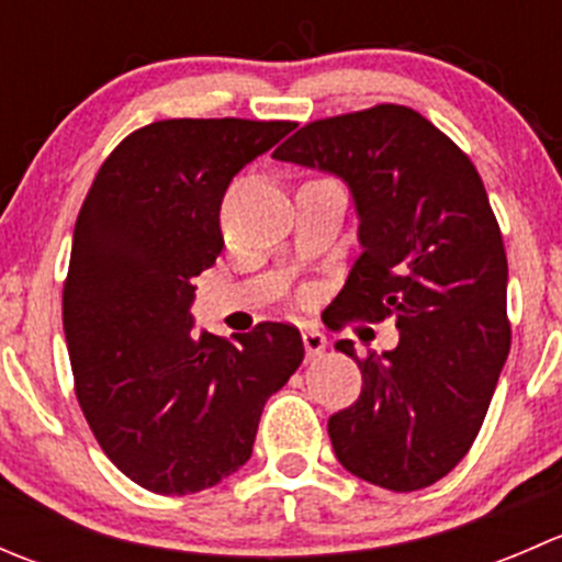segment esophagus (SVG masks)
Wrapping results in <instances>:
<instances>
[{"label":"esophagus","mask_w":562,"mask_h":562,"mask_svg":"<svg viewBox=\"0 0 562 562\" xmlns=\"http://www.w3.org/2000/svg\"><path fill=\"white\" fill-rule=\"evenodd\" d=\"M302 339H304V350H307V359H317V356L326 350V337H323L317 328H304Z\"/></svg>","instance_id":"obj_1"}]
</instances>
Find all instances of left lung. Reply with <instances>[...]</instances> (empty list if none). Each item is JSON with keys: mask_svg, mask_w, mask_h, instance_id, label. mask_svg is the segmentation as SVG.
<instances>
[{"mask_svg": "<svg viewBox=\"0 0 562 562\" xmlns=\"http://www.w3.org/2000/svg\"><path fill=\"white\" fill-rule=\"evenodd\" d=\"M271 157L339 176L359 214L361 255L339 291L345 321L394 317L400 342L359 359V400L328 418L339 464L413 492L470 451L512 348L508 260L470 157L407 105L304 124Z\"/></svg>", "mask_w": 562, "mask_h": 562, "instance_id": "8db88e82", "label": "left lung"}]
</instances>
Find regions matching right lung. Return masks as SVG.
I'll use <instances>...</instances> for the list:
<instances>
[{
	"instance_id": "right-lung-1",
	"label": "right lung",
	"mask_w": 562,
	"mask_h": 562,
	"mask_svg": "<svg viewBox=\"0 0 562 562\" xmlns=\"http://www.w3.org/2000/svg\"><path fill=\"white\" fill-rule=\"evenodd\" d=\"M293 122L162 119L100 166L61 293L72 381L105 457L144 490L192 495L252 454L266 400L304 359L291 323L192 334L195 280L223 252L231 179Z\"/></svg>"
}]
</instances>
